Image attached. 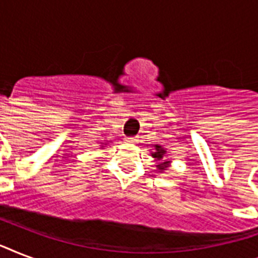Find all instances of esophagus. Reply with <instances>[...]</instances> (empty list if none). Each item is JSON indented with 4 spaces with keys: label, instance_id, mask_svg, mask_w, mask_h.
<instances>
[{
    "label": "esophagus",
    "instance_id": "obj_1",
    "mask_svg": "<svg viewBox=\"0 0 258 258\" xmlns=\"http://www.w3.org/2000/svg\"><path fill=\"white\" fill-rule=\"evenodd\" d=\"M135 141H137V139H135L134 137H130V138H127V139H125V142H128V143H134Z\"/></svg>",
    "mask_w": 258,
    "mask_h": 258
}]
</instances>
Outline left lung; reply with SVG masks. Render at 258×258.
Instances as JSON below:
<instances>
[{
  "mask_svg": "<svg viewBox=\"0 0 258 258\" xmlns=\"http://www.w3.org/2000/svg\"><path fill=\"white\" fill-rule=\"evenodd\" d=\"M151 154H153L154 158H157L158 161H161V163H158L157 165L158 170H166V167H167V165H169V162H162V159H163V157H165L166 150L163 149L162 146H155V147H154V153Z\"/></svg>",
  "mask_w": 258,
  "mask_h": 258,
  "instance_id": "left-lung-1",
  "label": "left lung"
}]
</instances>
